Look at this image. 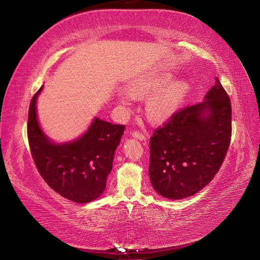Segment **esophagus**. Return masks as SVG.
<instances>
[{
	"label": "esophagus",
	"mask_w": 260,
	"mask_h": 260,
	"mask_svg": "<svg viewBox=\"0 0 260 260\" xmlns=\"http://www.w3.org/2000/svg\"><path fill=\"white\" fill-rule=\"evenodd\" d=\"M132 137L140 140V141H146V135H143V133L138 132V131H133L132 132Z\"/></svg>",
	"instance_id": "34e87169"
}]
</instances>
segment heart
Listing matches in <instances>:
<instances>
[{"label":"heart","instance_id":"heart-1","mask_svg":"<svg viewBox=\"0 0 260 260\" xmlns=\"http://www.w3.org/2000/svg\"><path fill=\"white\" fill-rule=\"evenodd\" d=\"M172 76L167 73H157L140 80L133 85L136 96H147L145 104L146 116L155 122H162L174 115L185 100L190 85L185 80H174L169 84ZM119 101L129 104L131 96L128 93L120 92Z\"/></svg>","mask_w":260,"mask_h":260}]
</instances>
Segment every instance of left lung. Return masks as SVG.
Returning a JSON list of instances; mask_svg holds the SVG:
<instances>
[{
	"mask_svg": "<svg viewBox=\"0 0 260 260\" xmlns=\"http://www.w3.org/2000/svg\"><path fill=\"white\" fill-rule=\"evenodd\" d=\"M231 102L216 78L202 103L176 113L149 139L148 174L162 198L181 200L205 187L231 140Z\"/></svg>",
	"mask_w": 260,
	"mask_h": 260,
	"instance_id": "1",
	"label": "left lung"
}]
</instances>
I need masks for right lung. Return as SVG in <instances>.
<instances>
[{
	"mask_svg": "<svg viewBox=\"0 0 260 260\" xmlns=\"http://www.w3.org/2000/svg\"><path fill=\"white\" fill-rule=\"evenodd\" d=\"M43 85L31 100L28 140L36 166L53 190L75 203H90L103 194L107 176L124 125L95 117L82 136L56 143L42 130L38 120L37 101Z\"/></svg>",
	"mask_w": 260,
	"mask_h": 260,
	"instance_id": "right-lung-1",
	"label": "right lung"
}]
</instances>
